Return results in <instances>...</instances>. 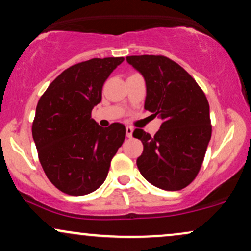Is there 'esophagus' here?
<instances>
[{
    "mask_svg": "<svg viewBox=\"0 0 251 251\" xmlns=\"http://www.w3.org/2000/svg\"><path fill=\"white\" fill-rule=\"evenodd\" d=\"M132 134H133V127L127 126L126 127V135H127V138H132Z\"/></svg>",
    "mask_w": 251,
    "mask_h": 251,
    "instance_id": "34e87169",
    "label": "esophagus"
}]
</instances>
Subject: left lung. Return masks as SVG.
I'll return each mask as SVG.
<instances>
[{"label": "left lung", "instance_id": "1", "mask_svg": "<svg viewBox=\"0 0 251 251\" xmlns=\"http://www.w3.org/2000/svg\"><path fill=\"white\" fill-rule=\"evenodd\" d=\"M126 60L146 83L145 110L162 119L151 137L137 128L144 145L137 166L158 188L180 191L195 179L212 137L209 104L191 75L165 56H127Z\"/></svg>", "mask_w": 251, "mask_h": 251}]
</instances>
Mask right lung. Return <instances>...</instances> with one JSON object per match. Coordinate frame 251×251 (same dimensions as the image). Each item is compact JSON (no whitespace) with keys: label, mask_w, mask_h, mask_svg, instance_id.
Instances as JSON below:
<instances>
[{"label":"right lung","mask_w":251,"mask_h":251,"mask_svg":"<svg viewBox=\"0 0 251 251\" xmlns=\"http://www.w3.org/2000/svg\"><path fill=\"white\" fill-rule=\"evenodd\" d=\"M123 57L92 58L63 71L38 100L32 138L42 167L56 188L79 196L102 185L126 137L123 124L101 127L91 118L101 89Z\"/></svg>","instance_id":"1"}]
</instances>
